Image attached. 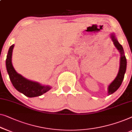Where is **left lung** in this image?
I'll return each mask as SVG.
<instances>
[{"label":"left lung","mask_w":132,"mask_h":132,"mask_svg":"<svg viewBox=\"0 0 132 132\" xmlns=\"http://www.w3.org/2000/svg\"><path fill=\"white\" fill-rule=\"evenodd\" d=\"M111 37L112 42H114L115 46L117 47V49L119 51V52L121 54V58H120V69L118 73L117 74V77L110 84V86H108V95H110L112 93L117 90L119 88L120 86H121L123 80L125 77V74L126 72V67H127V60L126 58L125 53H124V50L123 48V46L120 45L118 42L117 39H116L114 34H111Z\"/></svg>","instance_id":"obj_1"}]
</instances>
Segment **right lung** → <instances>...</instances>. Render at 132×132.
<instances>
[{
  "label": "right lung",
  "mask_w": 132,
  "mask_h": 132,
  "mask_svg": "<svg viewBox=\"0 0 132 132\" xmlns=\"http://www.w3.org/2000/svg\"><path fill=\"white\" fill-rule=\"evenodd\" d=\"M14 45L11 46L7 53L6 66L11 83L17 90L23 93L29 98L39 96L49 91L51 89L49 86H42L37 82H34L25 79L18 74L12 64V55Z\"/></svg>",
  "instance_id": "obj_1"
}]
</instances>
